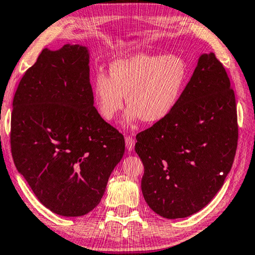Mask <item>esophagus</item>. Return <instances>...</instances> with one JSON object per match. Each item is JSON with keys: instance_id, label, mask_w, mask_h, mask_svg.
Masks as SVG:
<instances>
[{"instance_id": "1", "label": "esophagus", "mask_w": 255, "mask_h": 255, "mask_svg": "<svg viewBox=\"0 0 255 255\" xmlns=\"http://www.w3.org/2000/svg\"><path fill=\"white\" fill-rule=\"evenodd\" d=\"M125 140H126V147H127L128 151H131V149H134L135 139L132 138V137L126 136V137H125Z\"/></svg>"}]
</instances>
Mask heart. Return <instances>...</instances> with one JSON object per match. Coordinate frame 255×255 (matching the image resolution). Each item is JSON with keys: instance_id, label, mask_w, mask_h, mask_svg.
Listing matches in <instances>:
<instances>
[{"instance_id": "heart-1", "label": "heart", "mask_w": 255, "mask_h": 255, "mask_svg": "<svg viewBox=\"0 0 255 255\" xmlns=\"http://www.w3.org/2000/svg\"><path fill=\"white\" fill-rule=\"evenodd\" d=\"M188 79V67L178 55L136 54L116 60L110 75L100 71L93 80V98L104 120L111 121L129 109L125 124L130 126L143 119L155 124L170 115Z\"/></svg>"}]
</instances>
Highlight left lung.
<instances>
[{
	"label": "left lung",
	"mask_w": 255,
	"mask_h": 255,
	"mask_svg": "<svg viewBox=\"0 0 255 255\" xmlns=\"http://www.w3.org/2000/svg\"><path fill=\"white\" fill-rule=\"evenodd\" d=\"M142 193L167 219L199 212L215 197L237 148L235 93L215 53L202 54L175 109L136 136Z\"/></svg>",
	"instance_id": "obj_1"
}]
</instances>
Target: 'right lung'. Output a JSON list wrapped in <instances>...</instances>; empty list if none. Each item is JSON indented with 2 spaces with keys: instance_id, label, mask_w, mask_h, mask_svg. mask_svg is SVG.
I'll list each match as a JSON object with an SVG mask.
<instances>
[{
  "instance_id": "right-lung-1",
  "label": "right lung",
  "mask_w": 255,
  "mask_h": 255,
  "mask_svg": "<svg viewBox=\"0 0 255 255\" xmlns=\"http://www.w3.org/2000/svg\"><path fill=\"white\" fill-rule=\"evenodd\" d=\"M90 52L44 48L20 80L11 116L17 170L44 207L80 217L100 203L123 159L125 138L94 107Z\"/></svg>"
}]
</instances>
